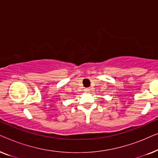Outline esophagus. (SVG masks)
I'll list each match as a JSON object with an SVG mask.
<instances>
[{
  "mask_svg": "<svg viewBox=\"0 0 158 158\" xmlns=\"http://www.w3.org/2000/svg\"><path fill=\"white\" fill-rule=\"evenodd\" d=\"M84 90H85V93H90V88H86L84 89Z\"/></svg>",
  "mask_w": 158,
  "mask_h": 158,
  "instance_id": "esophagus-1",
  "label": "esophagus"
}]
</instances>
